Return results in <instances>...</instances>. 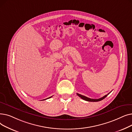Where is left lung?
Wrapping results in <instances>:
<instances>
[{"instance_id":"left-lung-1","label":"left lung","mask_w":132,"mask_h":132,"mask_svg":"<svg viewBox=\"0 0 132 132\" xmlns=\"http://www.w3.org/2000/svg\"><path fill=\"white\" fill-rule=\"evenodd\" d=\"M110 93H109L108 94L105 95L104 96H103V97L100 98H98V99H92V98H90L87 97H86V96H84V95H82L79 94H78V93H77V94L78 96H79L80 97H81L82 100H85V101H88V102H98V101H101L103 100V99H104V98L106 97Z\"/></svg>"}]
</instances>
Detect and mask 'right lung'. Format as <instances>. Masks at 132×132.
Here are the masks:
<instances>
[{
    "instance_id": "obj_1",
    "label": "right lung",
    "mask_w": 132,
    "mask_h": 132,
    "mask_svg": "<svg viewBox=\"0 0 132 132\" xmlns=\"http://www.w3.org/2000/svg\"><path fill=\"white\" fill-rule=\"evenodd\" d=\"M52 96H51V97H48V98H46V99H45V100H47V99H48V98H51Z\"/></svg>"
}]
</instances>
